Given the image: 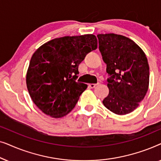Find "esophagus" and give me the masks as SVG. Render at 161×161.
Instances as JSON below:
<instances>
[{"mask_svg":"<svg viewBox=\"0 0 161 161\" xmlns=\"http://www.w3.org/2000/svg\"><path fill=\"white\" fill-rule=\"evenodd\" d=\"M97 86V84H93V83H91V84H89V87L90 89H94Z\"/></svg>","mask_w":161,"mask_h":161,"instance_id":"34e87169","label":"esophagus"}]
</instances>
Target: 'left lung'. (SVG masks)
<instances>
[{
    "instance_id": "obj_1",
    "label": "left lung",
    "mask_w": 161,
    "mask_h": 161,
    "mask_svg": "<svg viewBox=\"0 0 161 161\" xmlns=\"http://www.w3.org/2000/svg\"><path fill=\"white\" fill-rule=\"evenodd\" d=\"M99 50L106 64L109 94L103 101L118 114L131 113L143 100L149 88V67L146 55L126 36L98 34Z\"/></svg>"
}]
</instances>
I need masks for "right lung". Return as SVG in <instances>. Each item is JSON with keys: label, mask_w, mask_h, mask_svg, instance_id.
Listing matches in <instances>:
<instances>
[{"label": "right lung", "mask_w": 161, "mask_h": 161, "mask_svg": "<svg viewBox=\"0 0 161 161\" xmlns=\"http://www.w3.org/2000/svg\"><path fill=\"white\" fill-rule=\"evenodd\" d=\"M97 47L93 34L64 36L44 44L33 54L26 84L34 104L53 118L69 113L87 85L77 82L78 65Z\"/></svg>", "instance_id": "add662e5"}]
</instances>
